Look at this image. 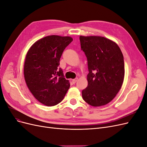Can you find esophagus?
Returning <instances> with one entry per match:
<instances>
[{
  "label": "esophagus",
  "mask_w": 147,
  "mask_h": 147,
  "mask_svg": "<svg viewBox=\"0 0 147 147\" xmlns=\"http://www.w3.org/2000/svg\"><path fill=\"white\" fill-rule=\"evenodd\" d=\"M77 80H78V78H75V79H73L72 80V82L73 83V84H75V83L77 82Z\"/></svg>",
  "instance_id": "esophagus-1"
}]
</instances>
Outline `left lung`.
I'll return each mask as SVG.
<instances>
[{"label": "left lung", "instance_id": "1", "mask_svg": "<svg viewBox=\"0 0 147 147\" xmlns=\"http://www.w3.org/2000/svg\"><path fill=\"white\" fill-rule=\"evenodd\" d=\"M89 73L88 86L82 91L86 103L93 107L107 104L121 89L124 77L123 53L117 44L100 36H80Z\"/></svg>", "mask_w": 147, "mask_h": 147}]
</instances>
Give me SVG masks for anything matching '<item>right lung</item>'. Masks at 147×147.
I'll return each instance as SVG.
<instances>
[{
	"mask_svg": "<svg viewBox=\"0 0 147 147\" xmlns=\"http://www.w3.org/2000/svg\"><path fill=\"white\" fill-rule=\"evenodd\" d=\"M72 40L68 36L49 35L35 42L26 55V84L35 98L47 106L60 103L69 89V81L58 66L64 49Z\"/></svg>",
	"mask_w": 147,
	"mask_h": 147,
	"instance_id": "add662e5",
	"label": "right lung"
}]
</instances>
